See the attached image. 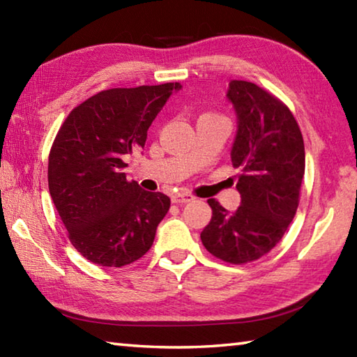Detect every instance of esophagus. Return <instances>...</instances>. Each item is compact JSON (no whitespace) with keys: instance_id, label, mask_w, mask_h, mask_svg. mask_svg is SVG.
Here are the masks:
<instances>
[{"instance_id":"34e87169","label":"esophagus","mask_w":357,"mask_h":357,"mask_svg":"<svg viewBox=\"0 0 357 357\" xmlns=\"http://www.w3.org/2000/svg\"><path fill=\"white\" fill-rule=\"evenodd\" d=\"M193 200V195L189 192H178L172 195V202L173 203H189Z\"/></svg>"}]
</instances>
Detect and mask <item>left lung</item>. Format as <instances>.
<instances>
[{
  "label": "left lung",
  "mask_w": 357,
  "mask_h": 357,
  "mask_svg": "<svg viewBox=\"0 0 357 357\" xmlns=\"http://www.w3.org/2000/svg\"><path fill=\"white\" fill-rule=\"evenodd\" d=\"M238 116L231 164L239 168L234 213L214 198L202 231L209 253L231 264L255 261L283 238L299 204L305 172L304 140L289 108L255 83L231 80L227 93Z\"/></svg>",
  "instance_id": "8db88e82"
}]
</instances>
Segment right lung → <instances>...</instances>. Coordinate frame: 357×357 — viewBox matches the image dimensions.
Listing matches in <instances>:
<instances>
[{
  "label": "right lung",
  "mask_w": 357,
  "mask_h": 357,
  "mask_svg": "<svg viewBox=\"0 0 357 357\" xmlns=\"http://www.w3.org/2000/svg\"><path fill=\"white\" fill-rule=\"evenodd\" d=\"M179 83L113 88L69 113L48 155V190L69 241L107 268L137 261L154 243L170 198L128 181L124 159L146 143L148 129Z\"/></svg>",
  "instance_id": "1"
}]
</instances>
